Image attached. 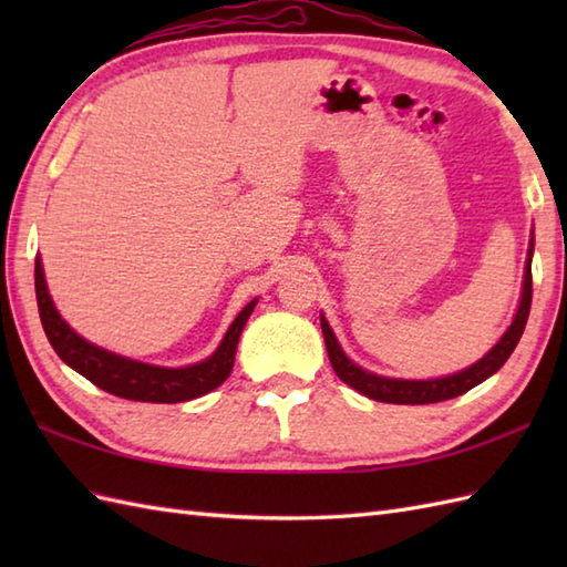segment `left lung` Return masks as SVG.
I'll use <instances>...</instances> for the list:
<instances>
[{"label": "left lung", "instance_id": "obj_1", "mask_svg": "<svg viewBox=\"0 0 567 567\" xmlns=\"http://www.w3.org/2000/svg\"><path fill=\"white\" fill-rule=\"evenodd\" d=\"M532 258H534V238H532V244H528L522 302H519V309H516L512 327L497 341V346L492 348L485 358H480L475 365L455 372V375H445V378H436V380L382 378V375H375V372L358 368L353 360L343 353L341 343L336 341L329 321L321 317L323 341H327V353H329L336 375H339L346 384H351V388L358 390L360 394L370 396V400L388 402V404H433V402L453 400V396L473 390L475 384L485 382L489 375H495V372L504 363H507V358L514 353L516 343H519V339H522L526 319H528V309H532V292H534L532 290Z\"/></svg>", "mask_w": 567, "mask_h": 567}]
</instances>
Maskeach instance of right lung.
I'll return each instance as SVG.
<instances>
[{
    "mask_svg": "<svg viewBox=\"0 0 567 567\" xmlns=\"http://www.w3.org/2000/svg\"><path fill=\"white\" fill-rule=\"evenodd\" d=\"M35 299H39L43 331L63 363H68L72 370H78L82 378H87L104 392L124 396V400L155 404L187 402L212 392L214 388H219V384L231 375L240 331H244L250 311L256 309L258 302V299H252V302L240 309V315L234 319L231 327H228L224 341L207 360L187 368H161L104 351V348L84 341L82 336L72 331L68 323L60 319L53 299L48 295L41 260H35Z\"/></svg>",
    "mask_w": 567,
    "mask_h": 567,
    "instance_id": "add662e5",
    "label": "right lung"
}]
</instances>
